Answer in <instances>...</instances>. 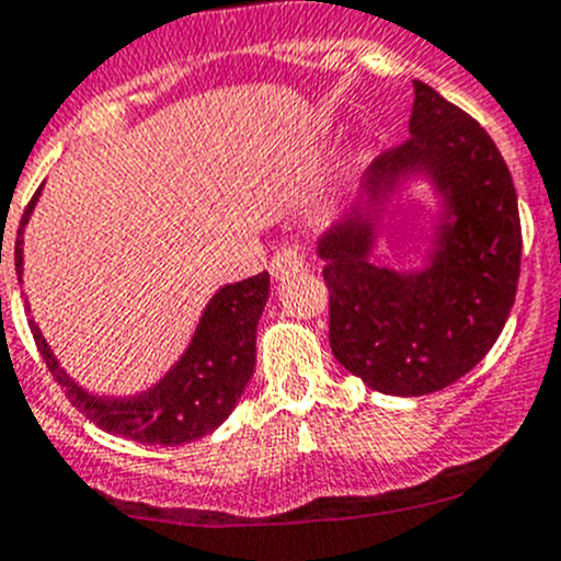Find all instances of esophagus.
Masks as SVG:
<instances>
[{
	"mask_svg": "<svg viewBox=\"0 0 561 561\" xmlns=\"http://www.w3.org/2000/svg\"><path fill=\"white\" fill-rule=\"evenodd\" d=\"M302 264H306L302 248H297V244H284V248L275 250V255H272L270 272L275 280H286V277L297 275V272L302 270Z\"/></svg>",
	"mask_w": 561,
	"mask_h": 561,
	"instance_id": "34e87169",
	"label": "esophagus"
}]
</instances>
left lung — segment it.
<instances>
[{"instance_id": "1", "label": "left lung", "mask_w": 561, "mask_h": 561, "mask_svg": "<svg viewBox=\"0 0 561 561\" xmlns=\"http://www.w3.org/2000/svg\"><path fill=\"white\" fill-rule=\"evenodd\" d=\"M410 137L380 153L360 201L322 233L330 346L350 375L393 397L451 386L488 355L520 275V215L510 168L488 131L430 84L413 82ZM433 181L445 211L424 271L368 261L381 211L408 178Z\"/></svg>"}]
</instances>
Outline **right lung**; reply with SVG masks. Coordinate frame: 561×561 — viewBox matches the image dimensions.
<instances>
[{
  "instance_id": "add662e5",
  "label": "right lung",
  "mask_w": 561,
  "mask_h": 561,
  "mask_svg": "<svg viewBox=\"0 0 561 561\" xmlns=\"http://www.w3.org/2000/svg\"><path fill=\"white\" fill-rule=\"evenodd\" d=\"M41 190L32 195L15 233V272H24V226L30 222ZM270 297V275L248 277L217 291L197 322L190 346L179 364L153 388L137 397H99L84 391L57 364L44 333L30 319L32 339L44 355L51 377L73 408L112 435L137 444L181 446L215 432L231 415L255 369V328ZM30 311V306H26Z\"/></svg>"
}]
</instances>
